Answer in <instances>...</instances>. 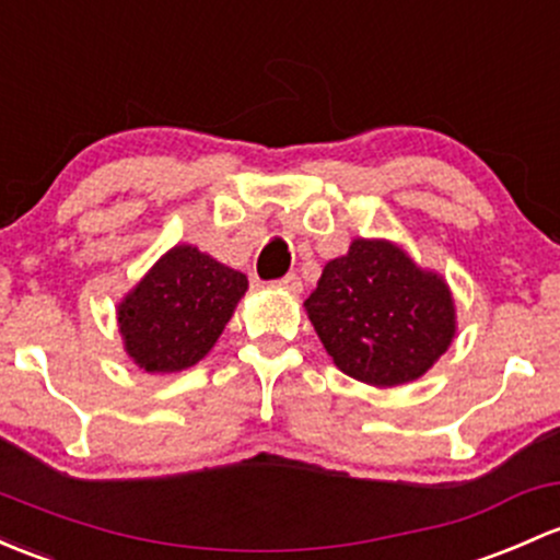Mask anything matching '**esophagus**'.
I'll return each instance as SVG.
<instances>
[{
  "label": "esophagus",
  "mask_w": 560,
  "mask_h": 560,
  "mask_svg": "<svg viewBox=\"0 0 560 560\" xmlns=\"http://www.w3.org/2000/svg\"><path fill=\"white\" fill-rule=\"evenodd\" d=\"M273 287H279V290L290 292V295H300V292H303V281H300V276H298V273H287V276H281V279L276 281Z\"/></svg>",
  "instance_id": "34e87169"
}]
</instances>
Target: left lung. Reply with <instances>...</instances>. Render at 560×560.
Instances as JSON below:
<instances>
[{
    "label": "left lung",
    "mask_w": 560,
    "mask_h": 560,
    "mask_svg": "<svg viewBox=\"0 0 560 560\" xmlns=\"http://www.w3.org/2000/svg\"><path fill=\"white\" fill-rule=\"evenodd\" d=\"M305 311L332 362L370 386L416 381L456 332L448 284L386 241L357 238L329 260Z\"/></svg>",
    "instance_id": "left-lung-1"
}]
</instances>
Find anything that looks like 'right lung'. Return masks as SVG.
<instances>
[{"instance_id":"obj_1","label":"right lung","mask_w":560,"mask_h":560,"mask_svg":"<svg viewBox=\"0 0 560 560\" xmlns=\"http://www.w3.org/2000/svg\"><path fill=\"white\" fill-rule=\"evenodd\" d=\"M246 287L244 273L196 246H174L117 308L128 357L147 373L192 368L217 343Z\"/></svg>"}]
</instances>
